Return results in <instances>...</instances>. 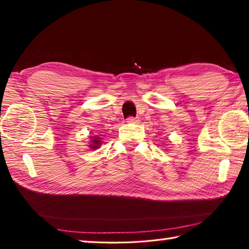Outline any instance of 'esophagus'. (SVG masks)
<instances>
[{"label":"esophagus","instance_id":"1","mask_svg":"<svg viewBox=\"0 0 249 249\" xmlns=\"http://www.w3.org/2000/svg\"><path fill=\"white\" fill-rule=\"evenodd\" d=\"M127 122H128V123H138V120L136 119V117L129 116L128 119H127Z\"/></svg>","mask_w":249,"mask_h":249}]
</instances>
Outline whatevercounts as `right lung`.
<instances>
[{
  "mask_svg": "<svg viewBox=\"0 0 249 249\" xmlns=\"http://www.w3.org/2000/svg\"><path fill=\"white\" fill-rule=\"evenodd\" d=\"M91 138H92L91 139V144H89V147H90V149H97L101 143L100 140H99L100 138H98V137H91Z\"/></svg>",
  "mask_w": 249,
  "mask_h": 249,
  "instance_id": "right-lung-1",
  "label": "right lung"
}]
</instances>
